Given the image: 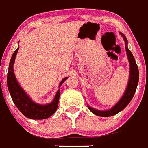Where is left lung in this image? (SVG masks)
Listing matches in <instances>:
<instances>
[{"label": "left lung", "mask_w": 148, "mask_h": 148, "mask_svg": "<svg viewBox=\"0 0 148 148\" xmlns=\"http://www.w3.org/2000/svg\"><path fill=\"white\" fill-rule=\"evenodd\" d=\"M121 34L123 37V39L125 42V50H126L127 56H128L129 63H130L129 81H128V86H127V88L125 90V92L123 96H122L121 100L118 102V103L115 106H114L111 110H107V111H100V110H96V109H93L88 106L90 111L92 112L93 114H96L98 116H101V117H110V116L114 115V114H118V112L122 111L132 101V98H133L134 95L136 92V87H137L138 82H139V69H138V66L136 65L135 59L134 58L133 55H132V52L128 49V47H127L128 41H127L125 35L121 34Z\"/></svg>", "instance_id": "obj_1"}]
</instances>
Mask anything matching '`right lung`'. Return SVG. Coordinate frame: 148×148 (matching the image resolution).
Here are the masks:
<instances>
[{
	"label": "right lung",
	"mask_w": 148,
	"mask_h": 148,
	"mask_svg": "<svg viewBox=\"0 0 148 148\" xmlns=\"http://www.w3.org/2000/svg\"><path fill=\"white\" fill-rule=\"evenodd\" d=\"M19 48L14 51L12 56V58L9 63V70L7 74V85L13 102L16 107L20 110L26 118L34 120H42L48 118L52 116L55 111L57 110L58 106L59 97H60V90H58L55 95L54 100L49 104L47 105H40L33 101L29 98V96L25 93L20 85L18 84L14 74L13 66L14 63L15 57H16ZM68 77H66L60 82L59 87L62 85L63 82Z\"/></svg>",
	"instance_id": "obj_1"
}]
</instances>
